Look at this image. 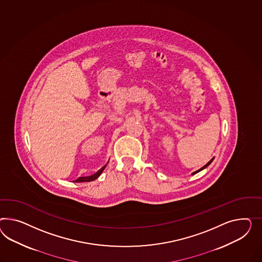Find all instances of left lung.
<instances>
[{"mask_svg": "<svg viewBox=\"0 0 262 262\" xmlns=\"http://www.w3.org/2000/svg\"><path fill=\"white\" fill-rule=\"evenodd\" d=\"M212 160H213V158H212V159H211V160H210V161H209V162L207 163V164H206V165H205V166H204V167H202V168H201V169H199V170H196V171H194V172H193V173H192V174H194V173H198V171H200V170H203V169H205V168H207V167H208V166H209V165H210V164H211V163H212Z\"/></svg>", "mask_w": 262, "mask_h": 262, "instance_id": "obj_1", "label": "left lung"}]
</instances>
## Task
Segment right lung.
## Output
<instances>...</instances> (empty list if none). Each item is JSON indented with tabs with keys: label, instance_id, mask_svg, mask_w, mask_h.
Masks as SVG:
<instances>
[{
	"label": "right lung",
	"instance_id": "right-lung-1",
	"mask_svg": "<svg viewBox=\"0 0 262 262\" xmlns=\"http://www.w3.org/2000/svg\"><path fill=\"white\" fill-rule=\"evenodd\" d=\"M105 168H106V165H105L103 168H101L97 172H95L94 174L91 176V177H79V178H77V179L75 180V182H90V181H93V180H95L96 178H98L100 174L102 173V171L105 170Z\"/></svg>",
	"mask_w": 262,
	"mask_h": 262
}]
</instances>
